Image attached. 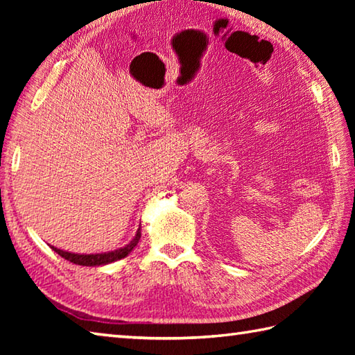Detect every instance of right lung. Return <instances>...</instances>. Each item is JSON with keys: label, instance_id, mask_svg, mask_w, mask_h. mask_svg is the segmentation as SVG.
I'll return each mask as SVG.
<instances>
[{"label": "right lung", "instance_id": "1", "mask_svg": "<svg viewBox=\"0 0 355 355\" xmlns=\"http://www.w3.org/2000/svg\"><path fill=\"white\" fill-rule=\"evenodd\" d=\"M141 236V232L140 229L135 233V236L132 238V241L130 244H126L122 248H117L114 252H108V253H96V254H79V253H70V252H64V250H59V248L53 247L51 248L55 250L59 256H62L64 259L70 261L73 263H76V266H87V267H94V266H105V263H110V262H114L125 258V256L130 254L132 252V248L137 245L139 239Z\"/></svg>", "mask_w": 355, "mask_h": 355}]
</instances>
